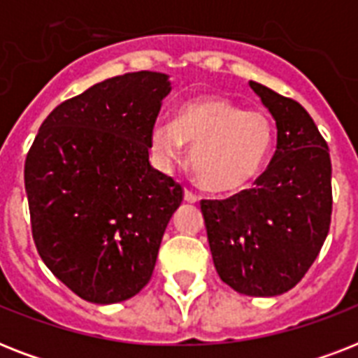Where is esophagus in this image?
I'll return each instance as SVG.
<instances>
[{
    "instance_id": "obj_1",
    "label": "esophagus",
    "mask_w": 358,
    "mask_h": 358,
    "mask_svg": "<svg viewBox=\"0 0 358 358\" xmlns=\"http://www.w3.org/2000/svg\"><path fill=\"white\" fill-rule=\"evenodd\" d=\"M184 201H185V202H189V204H195V202L199 201V196H196L195 193H193V191L184 189Z\"/></svg>"
}]
</instances>
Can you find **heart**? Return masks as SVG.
<instances>
[{
  "label": "heart",
  "instance_id": "heart-1",
  "mask_svg": "<svg viewBox=\"0 0 358 358\" xmlns=\"http://www.w3.org/2000/svg\"><path fill=\"white\" fill-rule=\"evenodd\" d=\"M152 150L163 162L182 156L191 145L189 167L202 187L232 193L262 173L275 146V124L264 111L219 96L195 98L180 106L174 122L157 120L150 134Z\"/></svg>",
  "mask_w": 358,
  "mask_h": 358
}]
</instances>
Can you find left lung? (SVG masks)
<instances>
[{"instance_id":"8db88e82","label":"left lung","mask_w":358,"mask_h":358,"mask_svg":"<svg viewBox=\"0 0 358 358\" xmlns=\"http://www.w3.org/2000/svg\"><path fill=\"white\" fill-rule=\"evenodd\" d=\"M249 85L275 119L277 150L252 189L202 201L201 210L221 280L243 295L273 297L305 277L327 238L331 156L301 103Z\"/></svg>"}]
</instances>
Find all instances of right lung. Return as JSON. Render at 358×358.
I'll return each mask as SVG.
<instances>
[{
    "label": "right lung",
    "instance_id": "add662e5",
    "mask_svg": "<svg viewBox=\"0 0 358 358\" xmlns=\"http://www.w3.org/2000/svg\"><path fill=\"white\" fill-rule=\"evenodd\" d=\"M167 74L129 72L48 115L25 157L36 250L81 299L113 305L150 280L182 187L148 162Z\"/></svg>",
    "mask_w": 358,
    "mask_h": 358
}]
</instances>
